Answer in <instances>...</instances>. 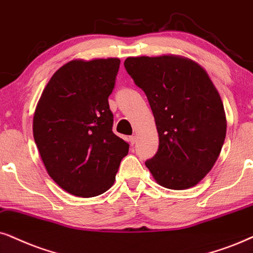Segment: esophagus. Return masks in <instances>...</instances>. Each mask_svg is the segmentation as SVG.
I'll list each match as a JSON object with an SVG mask.
<instances>
[{
  "instance_id": "1",
  "label": "esophagus",
  "mask_w": 253,
  "mask_h": 253,
  "mask_svg": "<svg viewBox=\"0 0 253 253\" xmlns=\"http://www.w3.org/2000/svg\"><path fill=\"white\" fill-rule=\"evenodd\" d=\"M128 141H129V143L130 145H134V143L136 142V136H129V139H128Z\"/></svg>"
}]
</instances>
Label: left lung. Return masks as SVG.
Returning <instances> with one entry per match:
<instances>
[{
    "label": "left lung",
    "mask_w": 253,
    "mask_h": 253,
    "mask_svg": "<svg viewBox=\"0 0 253 253\" xmlns=\"http://www.w3.org/2000/svg\"><path fill=\"white\" fill-rule=\"evenodd\" d=\"M125 69L145 92L159 149L145 162L166 188L194 187L211 170L225 140L223 103L208 73L184 57H128Z\"/></svg>",
    "instance_id": "obj_1"
}]
</instances>
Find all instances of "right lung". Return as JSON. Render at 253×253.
I'll return each mask as SVG.
<instances>
[{
  "label": "right lung",
  "instance_id": "obj_1",
  "mask_svg": "<svg viewBox=\"0 0 253 253\" xmlns=\"http://www.w3.org/2000/svg\"><path fill=\"white\" fill-rule=\"evenodd\" d=\"M118 58L76 59L57 70L34 114V139L51 178L68 193L93 197L113 185L129 145L112 130L108 97Z\"/></svg>",
  "mask_w": 253,
  "mask_h": 253
}]
</instances>
